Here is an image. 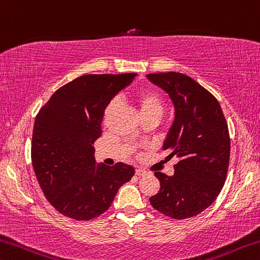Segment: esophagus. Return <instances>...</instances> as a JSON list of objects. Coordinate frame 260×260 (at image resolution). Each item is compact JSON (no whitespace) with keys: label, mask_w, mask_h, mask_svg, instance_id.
<instances>
[{"label":"esophagus","mask_w":260,"mask_h":260,"mask_svg":"<svg viewBox=\"0 0 260 260\" xmlns=\"http://www.w3.org/2000/svg\"><path fill=\"white\" fill-rule=\"evenodd\" d=\"M146 172L143 171V170H136V175H138V177H142V175H145Z\"/></svg>","instance_id":"esophagus-1"}]
</instances>
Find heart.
I'll return each mask as SVG.
<instances>
[{"instance_id": "b5f03b06", "label": "heart", "mask_w": 260, "mask_h": 260, "mask_svg": "<svg viewBox=\"0 0 260 260\" xmlns=\"http://www.w3.org/2000/svg\"><path fill=\"white\" fill-rule=\"evenodd\" d=\"M137 103L142 117L158 116L161 117L165 110V101L157 91L143 90L137 95ZM118 105V100H111L106 109V115H109Z\"/></svg>"}]
</instances>
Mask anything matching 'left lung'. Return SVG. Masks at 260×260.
<instances>
[{"label":"left lung","mask_w":260,"mask_h":260,"mask_svg":"<svg viewBox=\"0 0 260 260\" xmlns=\"http://www.w3.org/2000/svg\"><path fill=\"white\" fill-rule=\"evenodd\" d=\"M169 94L174 119L162 144L172 158L174 174L155 172L160 189L150 198L155 210L175 219L197 216L216 200L224 185L230 157V137L221 106L208 90L185 74H147Z\"/></svg>","instance_id":"1"}]
</instances>
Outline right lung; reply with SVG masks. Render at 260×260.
Instances as JSON below:
<instances>
[{"label": "right lung", "instance_id": "obj_1", "mask_svg": "<svg viewBox=\"0 0 260 260\" xmlns=\"http://www.w3.org/2000/svg\"><path fill=\"white\" fill-rule=\"evenodd\" d=\"M136 73L87 74L52 95L36 117L31 159L44 195L53 208L82 221L105 213L133 166L98 164L94 143L101 136L106 108Z\"/></svg>", "mask_w": 260, "mask_h": 260}]
</instances>
